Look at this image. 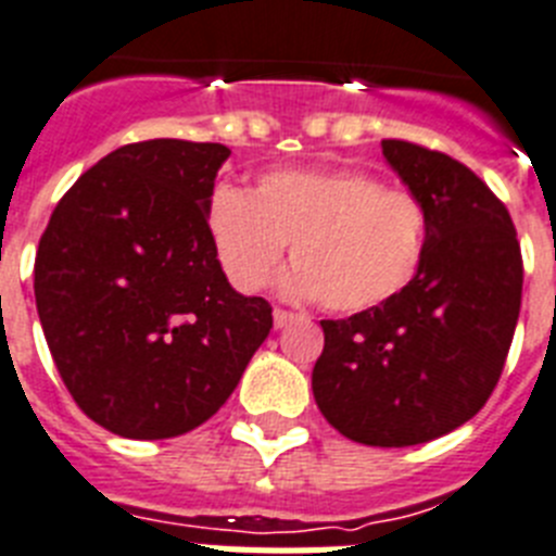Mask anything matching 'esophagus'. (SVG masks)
Listing matches in <instances>:
<instances>
[{"mask_svg": "<svg viewBox=\"0 0 556 556\" xmlns=\"http://www.w3.org/2000/svg\"><path fill=\"white\" fill-rule=\"evenodd\" d=\"M293 318H296V316H293L291 311H282V307H277V311H274V327H277V330H279V327H288Z\"/></svg>", "mask_w": 556, "mask_h": 556, "instance_id": "1", "label": "esophagus"}]
</instances>
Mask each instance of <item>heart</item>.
<instances>
[{"label":"heart","mask_w":556,"mask_h":556,"mask_svg":"<svg viewBox=\"0 0 556 556\" xmlns=\"http://www.w3.org/2000/svg\"><path fill=\"white\" fill-rule=\"evenodd\" d=\"M206 229L235 288L260 291L291 243L285 291L321 299L327 311L364 313L414 282L428 243L417 192L380 185L352 167L271 170L254 190L220 185L206 201Z\"/></svg>","instance_id":"1"}]
</instances>
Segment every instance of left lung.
Wrapping results in <instances>:
<instances>
[{
  "label": "left lung",
  "instance_id": "1",
  "mask_svg": "<svg viewBox=\"0 0 556 556\" xmlns=\"http://www.w3.org/2000/svg\"><path fill=\"white\" fill-rule=\"evenodd\" d=\"M380 148L428 210L425 257L397 299L321 321L313 397L352 442L408 447L465 425L498 386L523 257L504 201L467 164L405 139Z\"/></svg>",
  "mask_w": 556,
  "mask_h": 556
}]
</instances>
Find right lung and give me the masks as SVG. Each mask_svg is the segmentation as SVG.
<instances>
[{"instance_id":"obj_1","label":"right lung","mask_w":556,"mask_h":556,"mask_svg":"<svg viewBox=\"0 0 556 556\" xmlns=\"http://www.w3.org/2000/svg\"><path fill=\"white\" fill-rule=\"evenodd\" d=\"M218 142L123 144L77 178L36 251V307L77 408L125 439H170L218 412L274 327L240 296L206 229Z\"/></svg>"}]
</instances>
